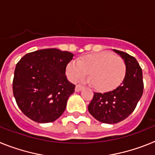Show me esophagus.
<instances>
[{
    "instance_id": "1",
    "label": "esophagus",
    "mask_w": 155,
    "mask_h": 155,
    "mask_svg": "<svg viewBox=\"0 0 155 155\" xmlns=\"http://www.w3.org/2000/svg\"><path fill=\"white\" fill-rule=\"evenodd\" d=\"M84 88V86L81 85V84H77L75 87V91H80Z\"/></svg>"
}]
</instances>
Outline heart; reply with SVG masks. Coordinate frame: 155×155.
<instances>
[{"label": "heart", "instance_id": "heart-1", "mask_svg": "<svg viewBox=\"0 0 155 155\" xmlns=\"http://www.w3.org/2000/svg\"><path fill=\"white\" fill-rule=\"evenodd\" d=\"M66 72L71 81L78 82L89 74V81L94 88L107 91L116 87L126 74L124 59L107 51L87 54L78 62L69 63Z\"/></svg>", "mask_w": 155, "mask_h": 155}]
</instances>
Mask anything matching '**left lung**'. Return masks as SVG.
I'll list each match as a JSON object with an SVG mask.
<instances>
[{
    "label": "left lung",
    "mask_w": 155,
    "mask_h": 155,
    "mask_svg": "<svg viewBox=\"0 0 155 155\" xmlns=\"http://www.w3.org/2000/svg\"><path fill=\"white\" fill-rule=\"evenodd\" d=\"M124 59L126 74L122 84L113 91L94 92L87 106L90 114L101 123L114 124L127 118L143 94L142 69L137 61L125 52L113 50Z\"/></svg>",
    "instance_id": "left-lung-1"
}]
</instances>
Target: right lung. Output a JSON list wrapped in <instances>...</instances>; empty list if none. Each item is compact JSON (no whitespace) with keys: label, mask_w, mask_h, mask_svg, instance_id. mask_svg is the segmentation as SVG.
I'll use <instances>...</instances> for the list:
<instances>
[{"label":"right lung","mask_w":155,"mask_h":155,"mask_svg":"<svg viewBox=\"0 0 155 155\" xmlns=\"http://www.w3.org/2000/svg\"><path fill=\"white\" fill-rule=\"evenodd\" d=\"M74 54L58 49L27 53L15 70L13 94L18 106L39 124L55 121L64 113L75 85L65 75Z\"/></svg>","instance_id":"right-lung-1"}]
</instances>
